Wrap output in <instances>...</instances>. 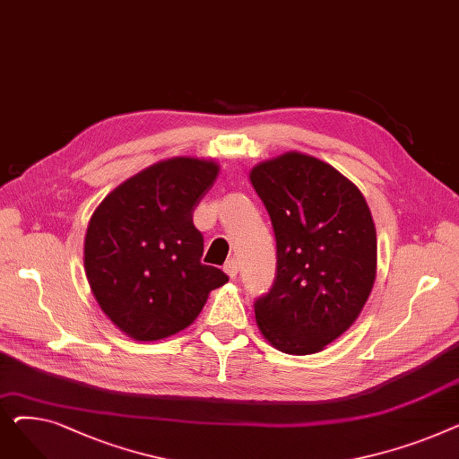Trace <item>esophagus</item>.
<instances>
[{"label": "esophagus", "mask_w": 459, "mask_h": 459, "mask_svg": "<svg viewBox=\"0 0 459 459\" xmlns=\"http://www.w3.org/2000/svg\"><path fill=\"white\" fill-rule=\"evenodd\" d=\"M223 270H225V273H227L230 279H234V277L238 275V272H239V262H238L236 258H230V260H227Z\"/></svg>", "instance_id": "obj_1"}]
</instances>
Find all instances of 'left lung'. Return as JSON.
<instances>
[{"label":"left lung","instance_id":"8db88e82","mask_svg":"<svg viewBox=\"0 0 459 459\" xmlns=\"http://www.w3.org/2000/svg\"><path fill=\"white\" fill-rule=\"evenodd\" d=\"M249 178L277 242L275 282L255 301L258 329L279 351H322L350 329L372 292L370 208L334 167L301 152L262 161Z\"/></svg>","mask_w":459,"mask_h":459}]
</instances>
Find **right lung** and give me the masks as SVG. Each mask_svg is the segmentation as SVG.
I'll list each match as a JSON object with an SVG mask.
<instances>
[{
  "label": "right lung",
  "mask_w": 459,
  "mask_h": 459,
  "mask_svg": "<svg viewBox=\"0 0 459 459\" xmlns=\"http://www.w3.org/2000/svg\"><path fill=\"white\" fill-rule=\"evenodd\" d=\"M220 165L177 156L117 186L94 210L83 246L85 275L106 316L139 342L193 324L229 277L201 262L204 239L193 210Z\"/></svg>",
  "instance_id": "right-lung-1"
}]
</instances>
